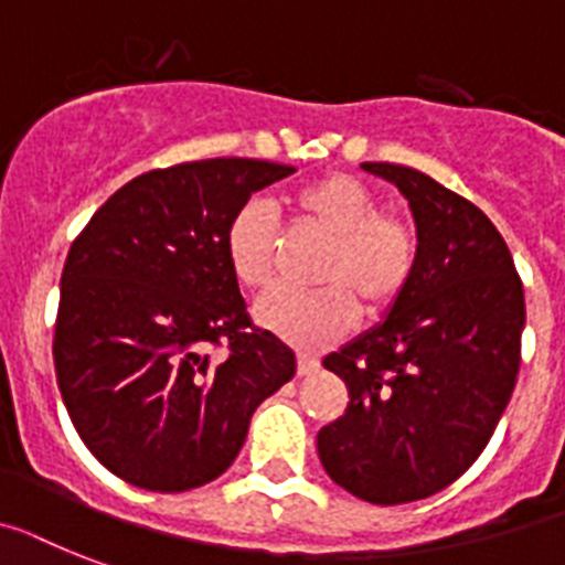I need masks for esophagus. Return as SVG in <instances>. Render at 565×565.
I'll use <instances>...</instances> for the list:
<instances>
[{
    "instance_id": "1",
    "label": "esophagus",
    "mask_w": 565,
    "mask_h": 565,
    "mask_svg": "<svg viewBox=\"0 0 565 565\" xmlns=\"http://www.w3.org/2000/svg\"><path fill=\"white\" fill-rule=\"evenodd\" d=\"M296 364H298V376H310V373H316L321 367L319 359H316V355H310V353H298Z\"/></svg>"
}]
</instances>
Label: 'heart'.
Segmentation results:
<instances>
[{"label":"heart","mask_w":565,"mask_h":565,"mask_svg":"<svg viewBox=\"0 0 565 565\" xmlns=\"http://www.w3.org/2000/svg\"><path fill=\"white\" fill-rule=\"evenodd\" d=\"M301 230L324 235L316 264L319 290H281L267 296L255 316L269 333L296 348H327L350 333L355 312L382 316L414 281L419 260L416 230L396 212H382L376 192L350 174H324L287 198ZM232 275L246 290H269L281 260V232L264 201H246L224 235Z\"/></svg>","instance_id":"obj_1"}]
</instances>
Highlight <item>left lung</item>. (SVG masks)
I'll list each match as a JSON object with an SVG mask.
<instances>
[{"label": "left lung", "mask_w": 565, "mask_h": 565, "mask_svg": "<svg viewBox=\"0 0 565 565\" xmlns=\"http://www.w3.org/2000/svg\"><path fill=\"white\" fill-rule=\"evenodd\" d=\"M362 169L407 198L419 260L385 321L324 359L350 402L319 430V459L359 500L399 505L451 486L488 445L520 371L525 298L486 212L407 166Z\"/></svg>", "instance_id": "left-lung-1"}]
</instances>
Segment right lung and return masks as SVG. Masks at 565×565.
Wrapping results in <instances>:
<instances>
[{
    "label": "right lung",
    "mask_w": 565,
    "mask_h": 565,
    "mask_svg": "<svg viewBox=\"0 0 565 565\" xmlns=\"http://www.w3.org/2000/svg\"><path fill=\"white\" fill-rule=\"evenodd\" d=\"M292 172L249 158L154 169L71 244L56 385L85 448L129 486L178 494L221 477L255 407L296 376L292 350L249 319L224 249L249 194Z\"/></svg>",
    "instance_id": "add662e5"
}]
</instances>
